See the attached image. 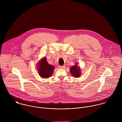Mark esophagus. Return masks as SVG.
Returning a JSON list of instances; mask_svg holds the SVG:
<instances>
[{"label": "esophagus", "mask_w": 122, "mask_h": 122, "mask_svg": "<svg viewBox=\"0 0 122 122\" xmlns=\"http://www.w3.org/2000/svg\"><path fill=\"white\" fill-rule=\"evenodd\" d=\"M59 67L61 69H64L65 68V66H60Z\"/></svg>", "instance_id": "1"}]
</instances>
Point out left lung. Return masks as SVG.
Wrapping results in <instances>:
<instances>
[{"instance_id": "8db88e82", "label": "left lung", "mask_w": 122, "mask_h": 122, "mask_svg": "<svg viewBox=\"0 0 122 122\" xmlns=\"http://www.w3.org/2000/svg\"><path fill=\"white\" fill-rule=\"evenodd\" d=\"M70 72L72 76L76 78L79 77L81 75V69L80 66H78V64L76 63L75 65L72 66L70 68Z\"/></svg>"}]
</instances>
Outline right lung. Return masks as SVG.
<instances>
[{
	"instance_id": "add662e5",
	"label": "right lung",
	"mask_w": 122,
	"mask_h": 122,
	"mask_svg": "<svg viewBox=\"0 0 122 122\" xmlns=\"http://www.w3.org/2000/svg\"><path fill=\"white\" fill-rule=\"evenodd\" d=\"M36 68L39 75L43 78H48L52 76L55 69L54 66L48 63L46 57L42 58L38 61Z\"/></svg>"
}]
</instances>
